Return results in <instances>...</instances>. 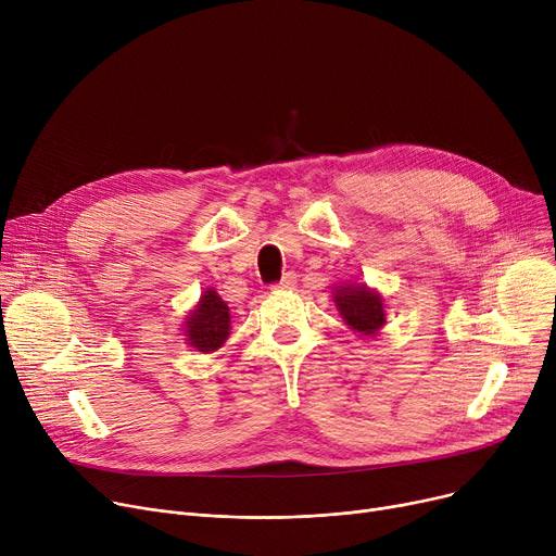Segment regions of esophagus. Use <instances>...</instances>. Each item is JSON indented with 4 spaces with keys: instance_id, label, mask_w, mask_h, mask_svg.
Here are the masks:
<instances>
[{
    "instance_id": "obj_1",
    "label": "esophagus",
    "mask_w": 556,
    "mask_h": 556,
    "mask_svg": "<svg viewBox=\"0 0 556 556\" xmlns=\"http://www.w3.org/2000/svg\"><path fill=\"white\" fill-rule=\"evenodd\" d=\"M295 283H298V275H295V273H286V275L279 279V283H275V288H279V290H290V288H295Z\"/></svg>"
}]
</instances>
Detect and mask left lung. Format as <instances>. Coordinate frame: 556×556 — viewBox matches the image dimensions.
Here are the masks:
<instances>
[{"label": "left lung", "mask_w": 556, "mask_h": 556, "mask_svg": "<svg viewBox=\"0 0 556 556\" xmlns=\"http://www.w3.org/2000/svg\"><path fill=\"white\" fill-rule=\"evenodd\" d=\"M333 302L346 327L363 338H376L386 327V298L367 283L333 286Z\"/></svg>", "instance_id": "left-lung-1"}]
</instances>
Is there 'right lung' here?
Segmentation results:
<instances>
[{"label": "right lung", "mask_w": 556, "mask_h": 556, "mask_svg": "<svg viewBox=\"0 0 556 556\" xmlns=\"http://www.w3.org/2000/svg\"><path fill=\"white\" fill-rule=\"evenodd\" d=\"M231 329L229 306L220 300L214 288L200 295L198 304L189 311L182 325V336L189 346L200 354H214L225 344Z\"/></svg>", "instance_id": "right-lung-1"}]
</instances>
